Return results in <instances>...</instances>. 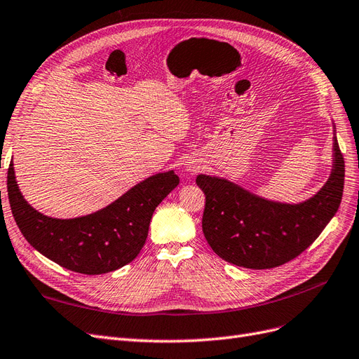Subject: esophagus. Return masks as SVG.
Segmentation results:
<instances>
[{
  "instance_id": "esophagus-1",
  "label": "esophagus",
  "mask_w": 359,
  "mask_h": 359,
  "mask_svg": "<svg viewBox=\"0 0 359 359\" xmlns=\"http://www.w3.org/2000/svg\"><path fill=\"white\" fill-rule=\"evenodd\" d=\"M184 170L189 171V172H196L200 170V164L196 163V161H188V163L184 164Z\"/></svg>"
}]
</instances>
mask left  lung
Instances as JSON below:
<instances>
[{
  "instance_id": "1",
  "label": "left lung",
  "mask_w": 359,
  "mask_h": 359,
  "mask_svg": "<svg viewBox=\"0 0 359 359\" xmlns=\"http://www.w3.org/2000/svg\"><path fill=\"white\" fill-rule=\"evenodd\" d=\"M332 165L325 184L302 203L264 198L225 177L198 175L205 195L203 233L216 255L238 267L274 269L304 252L337 213L344 161L332 123Z\"/></svg>"
}]
</instances>
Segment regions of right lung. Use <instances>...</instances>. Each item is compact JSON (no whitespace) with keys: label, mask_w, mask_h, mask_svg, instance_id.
I'll return each instance as SVG.
<instances>
[{"label":"right lung","mask_w":359,"mask_h":359,"mask_svg":"<svg viewBox=\"0 0 359 359\" xmlns=\"http://www.w3.org/2000/svg\"><path fill=\"white\" fill-rule=\"evenodd\" d=\"M177 184L175 170L158 172L104 209L57 219L28 204L18 187L13 163L7 172L10 209L29 245L67 270L92 276L118 270L140 253L155 209Z\"/></svg>","instance_id":"add662e5"}]
</instances>
